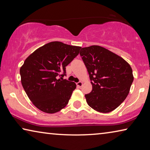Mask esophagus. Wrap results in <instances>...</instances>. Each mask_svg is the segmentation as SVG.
Wrapping results in <instances>:
<instances>
[{
	"label": "esophagus",
	"instance_id": "obj_1",
	"mask_svg": "<svg viewBox=\"0 0 150 150\" xmlns=\"http://www.w3.org/2000/svg\"><path fill=\"white\" fill-rule=\"evenodd\" d=\"M82 85H83V82H82V81H79V82L77 83V87H81Z\"/></svg>",
	"mask_w": 150,
	"mask_h": 150
}]
</instances>
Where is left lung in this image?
<instances>
[{"instance_id": "left-lung-1", "label": "left lung", "mask_w": 150, "mask_h": 150, "mask_svg": "<svg viewBox=\"0 0 150 150\" xmlns=\"http://www.w3.org/2000/svg\"><path fill=\"white\" fill-rule=\"evenodd\" d=\"M92 91L85 95L88 105L99 112L116 109L126 99L134 81L132 69L122 57L99 45L81 48Z\"/></svg>"}]
</instances>
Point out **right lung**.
<instances>
[{
	"instance_id": "right-lung-1",
	"label": "right lung",
	"mask_w": 150,
	"mask_h": 150,
	"mask_svg": "<svg viewBox=\"0 0 150 150\" xmlns=\"http://www.w3.org/2000/svg\"><path fill=\"white\" fill-rule=\"evenodd\" d=\"M81 47L52 42L35 50L20 69L21 83L35 107L44 112L54 114L65 108L76 84L57 79L63 77L65 67L77 56ZM64 72L63 75L60 73Z\"/></svg>"
}]
</instances>
